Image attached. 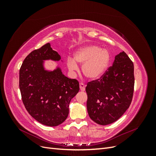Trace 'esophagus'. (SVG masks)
I'll list each match as a JSON object with an SVG mask.
<instances>
[{
  "label": "esophagus",
  "mask_w": 156,
  "mask_h": 156,
  "mask_svg": "<svg viewBox=\"0 0 156 156\" xmlns=\"http://www.w3.org/2000/svg\"><path fill=\"white\" fill-rule=\"evenodd\" d=\"M80 86V90H81V91H84L85 90V85H84V84L83 83H81L79 84Z\"/></svg>",
  "instance_id": "1"
}]
</instances>
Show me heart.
Returning a JSON list of instances; mask_svg holds the SVG:
<instances>
[{
  "mask_svg": "<svg viewBox=\"0 0 156 156\" xmlns=\"http://www.w3.org/2000/svg\"><path fill=\"white\" fill-rule=\"evenodd\" d=\"M110 60V55L105 49L96 45L85 46L79 49L73 55V60L68 58L67 65L70 71H77L76 63L83 65V72L90 79H98L104 73Z\"/></svg>",
  "mask_w": 156,
  "mask_h": 156,
  "instance_id": "heart-1",
  "label": "heart"
}]
</instances>
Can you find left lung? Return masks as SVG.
<instances>
[{
    "label": "left lung",
    "instance_id": "obj_1",
    "mask_svg": "<svg viewBox=\"0 0 156 156\" xmlns=\"http://www.w3.org/2000/svg\"><path fill=\"white\" fill-rule=\"evenodd\" d=\"M134 66L125 52L115 56L101 76L87 83V111L96 123L107 125L123 115L131 105L134 91Z\"/></svg>",
    "mask_w": 156,
    "mask_h": 156
}]
</instances>
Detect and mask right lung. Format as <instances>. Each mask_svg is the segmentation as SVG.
Wrapping results in <instances>:
<instances>
[{"instance_id":"right-lung-1","label":"right lung","mask_w":156,"mask_h":156,"mask_svg":"<svg viewBox=\"0 0 156 156\" xmlns=\"http://www.w3.org/2000/svg\"><path fill=\"white\" fill-rule=\"evenodd\" d=\"M47 59H60L49 43L27 55L20 69V89L28 112L40 123L53 127L67 119L69 104L79 90V83L64 76L59 68L44 70L43 60Z\"/></svg>"}]
</instances>
